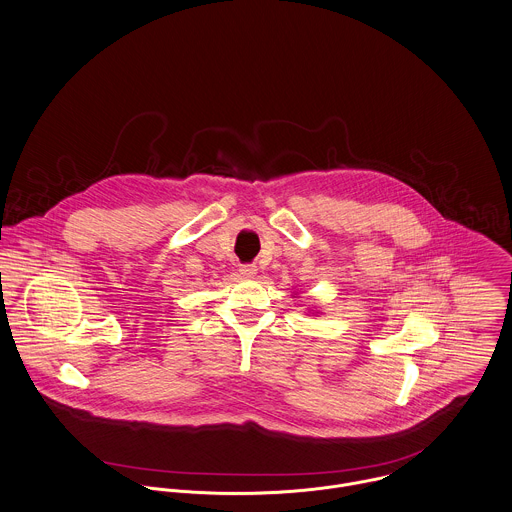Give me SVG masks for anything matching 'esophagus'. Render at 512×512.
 <instances>
[{"instance_id": "34e87169", "label": "esophagus", "mask_w": 512, "mask_h": 512, "mask_svg": "<svg viewBox=\"0 0 512 512\" xmlns=\"http://www.w3.org/2000/svg\"><path fill=\"white\" fill-rule=\"evenodd\" d=\"M240 274H242L244 278H254V276L258 274V268H256L254 264H242V266H240Z\"/></svg>"}]
</instances>
